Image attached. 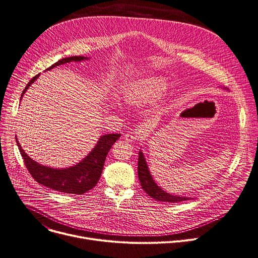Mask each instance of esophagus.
Wrapping results in <instances>:
<instances>
[{
  "label": "esophagus",
  "mask_w": 258,
  "mask_h": 258,
  "mask_svg": "<svg viewBox=\"0 0 258 258\" xmlns=\"http://www.w3.org/2000/svg\"><path fill=\"white\" fill-rule=\"evenodd\" d=\"M137 134L136 133H134V132H128V133H126L125 135H124V140L126 142H128V143H133L134 141H136L137 140Z\"/></svg>",
  "instance_id": "esophagus-1"
}]
</instances>
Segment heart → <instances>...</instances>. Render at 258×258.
I'll return each instance as SVG.
<instances>
[{"label":"heart","mask_w":258,"mask_h":258,"mask_svg":"<svg viewBox=\"0 0 258 258\" xmlns=\"http://www.w3.org/2000/svg\"><path fill=\"white\" fill-rule=\"evenodd\" d=\"M165 86L166 82L160 78L137 80L123 89V99L130 104L149 103L161 95Z\"/></svg>","instance_id":"1"}]
</instances>
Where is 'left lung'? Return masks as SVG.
I'll return each mask as SVG.
<instances>
[{
    "instance_id": "obj_1",
    "label": "left lung",
    "mask_w": 258,
    "mask_h": 258,
    "mask_svg": "<svg viewBox=\"0 0 258 258\" xmlns=\"http://www.w3.org/2000/svg\"><path fill=\"white\" fill-rule=\"evenodd\" d=\"M226 89L225 87H223ZM138 176L140 183H141L142 188L144 191L151 197L152 199L159 201V202H168V203H179L182 201L191 200L194 198H187V197H180V196H173L163 189L155 183L153 180L150 171L148 169L146 159L144 157L143 152L140 150L139 151V158H138Z\"/></svg>"
}]
</instances>
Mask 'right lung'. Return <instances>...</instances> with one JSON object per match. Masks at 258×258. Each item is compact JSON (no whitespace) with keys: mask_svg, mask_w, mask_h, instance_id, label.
Returning a JSON list of instances; mask_svg holds the SVG:
<instances>
[{"mask_svg":"<svg viewBox=\"0 0 258 258\" xmlns=\"http://www.w3.org/2000/svg\"><path fill=\"white\" fill-rule=\"evenodd\" d=\"M88 59L86 56H70L59 59L51 67L46 70H50L71 61H82ZM40 74L35 76L26 86L21 93L20 101L29 87L38 79ZM120 138V134H105L101 136L97 145L79 162L73 167L64 169H55L40 165L33 158H31L21 148L17 137H15L16 143L20 154L25 160V165L32 175V177L39 183L52 190L64 194L83 195L95 187L102 175L106 156L111 149L112 145Z\"/></svg>","mask_w":258,"mask_h":258,"instance_id":"right-lung-1","label":"right lung"}]
</instances>
